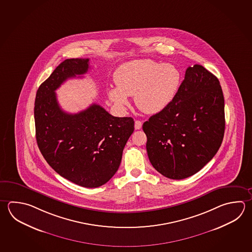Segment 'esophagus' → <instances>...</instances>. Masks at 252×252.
I'll return each instance as SVG.
<instances>
[{
    "instance_id": "esophagus-1",
    "label": "esophagus",
    "mask_w": 252,
    "mask_h": 252,
    "mask_svg": "<svg viewBox=\"0 0 252 252\" xmlns=\"http://www.w3.org/2000/svg\"><path fill=\"white\" fill-rule=\"evenodd\" d=\"M142 126H143V122L140 121V120H135L134 122V128L136 130L142 128Z\"/></svg>"
}]
</instances>
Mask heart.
I'll return each instance as SVG.
<instances>
[{"instance_id": "heart-1", "label": "heart", "mask_w": 252, "mask_h": 252, "mask_svg": "<svg viewBox=\"0 0 252 252\" xmlns=\"http://www.w3.org/2000/svg\"><path fill=\"white\" fill-rule=\"evenodd\" d=\"M117 87L108 90L115 106L124 111L128 96L134 95L138 109L146 114H156L175 99L181 83L180 71L171 64L151 60H135L124 63L114 73Z\"/></svg>"}]
</instances>
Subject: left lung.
Masks as SVG:
<instances>
[{"label": "left lung", "instance_id": "8db88e82", "mask_svg": "<svg viewBox=\"0 0 252 252\" xmlns=\"http://www.w3.org/2000/svg\"><path fill=\"white\" fill-rule=\"evenodd\" d=\"M224 126V100L218 77L201 65L189 66L169 106L143 123L149 159L167 178H187L216 155Z\"/></svg>", "mask_w": 252, "mask_h": 252}]
</instances>
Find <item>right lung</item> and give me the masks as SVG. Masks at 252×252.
Returning <instances> with one entry per match:
<instances>
[{
    "label": "right lung",
    "instance_id": "obj_1",
    "mask_svg": "<svg viewBox=\"0 0 252 252\" xmlns=\"http://www.w3.org/2000/svg\"><path fill=\"white\" fill-rule=\"evenodd\" d=\"M89 67V59L62 62L39 86L33 112L36 142L48 164L77 186L96 188L118 171L134 121L113 117L95 103L76 114L62 110L55 91Z\"/></svg>",
    "mask_w": 252,
    "mask_h": 252
}]
</instances>
